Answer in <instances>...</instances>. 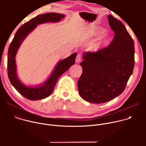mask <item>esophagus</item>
Masks as SVG:
<instances>
[{
    "label": "esophagus",
    "mask_w": 146,
    "mask_h": 146,
    "mask_svg": "<svg viewBox=\"0 0 146 146\" xmlns=\"http://www.w3.org/2000/svg\"><path fill=\"white\" fill-rule=\"evenodd\" d=\"M82 60V58H81V55L80 54H78L77 55L76 59V61L77 63H80V62Z\"/></svg>",
    "instance_id": "34e87169"
}]
</instances>
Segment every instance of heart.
I'll return each mask as SVG.
<instances>
[{
  "mask_svg": "<svg viewBox=\"0 0 146 146\" xmlns=\"http://www.w3.org/2000/svg\"><path fill=\"white\" fill-rule=\"evenodd\" d=\"M104 31L103 29H96V30H94L92 32V35H94V36H97V35H99L102 33H103ZM111 40V37L108 35H106L104 36L103 37H102L100 40L99 41V42L95 45V48L96 50H99L104 47H105L106 46H107L109 43L110 41Z\"/></svg>",
  "mask_w": 146,
  "mask_h": 146,
  "instance_id": "heart-1",
  "label": "heart"
}]
</instances>
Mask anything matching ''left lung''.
Returning a JSON list of instances; mask_svg holds the SVG:
<instances>
[{
    "mask_svg": "<svg viewBox=\"0 0 146 146\" xmlns=\"http://www.w3.org/2000/svg\"><path fill=\"white\" fill-rule=\"evenodd\" d=\"M108 20L115 33L113 40L106 48L84 52L80 63L79 94L86 101L96 104L110 101L123 92L135 65L132 37L119 20L111 15Z\"/></svg>",
    "mask_w": 146,
    "mask_h": 146,
    "instance_id": "1",
    "label": "left lung"
}]
</instances>
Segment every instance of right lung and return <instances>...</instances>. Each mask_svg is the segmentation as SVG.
Here are the masks:
<instances>
[{
	"mask_svg": "<svg viewBox=\"0 0 146 146\" xmlns=\"http://www.w3.org/2000/svg\"><path fill=\"white\" fill-rule=\"evenodd\" d=\"M64 17L65 15L63 14L54 13L40 14L36 16L25 23L18 29L9 46L7 57L9 78L17 91L21 95L31 100L44 99L51 94L59 77L74 64L77 53H73L69 57L59 61L50 77L42 85L36 87H31L24 85L17 77L15 57L18 49L24 39L36 27L37 25L48 22H59Z\"/></svg>",
	"mask_w": 146,
	"mask_h": 146,
	"instance_id": "obj_1",
	"label": "right lung"
}]
</instances>
